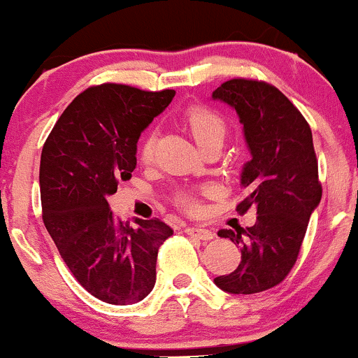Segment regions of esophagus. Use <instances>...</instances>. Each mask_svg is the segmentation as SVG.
Listing matches in <instances>:
<instances>
[{
  "mask_svg": "<svg viewBox=\"0 0 358 358\" xmlns=\"http://www.w3.org/2000/svg\"><path fill=\"white\" fill-rule=\"evenodd\" d=\"M185 232H187L188 236L196 237V239H200V241L213 239V234L208 231V229H203V227H187L185 229Z\"/></svg>",
  "mask_w": 358,
  "mask_h": 358,
  "instance_id": "obj_1",
  "label": "esophagus"
}]
</instances>
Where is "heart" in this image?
Listing matches in <instances>:
<instances>
[{
  "instance_id": "heart-1",
  "label": "heart",
  "mask_w": 358,
  "mask_h": 358,
  "mask_svg": "<svg viewBox=\"0 0 358 358\" xmlns=\"http://www.w3.org/2000/svg\"><path fill=\"white\" fill-rule=\"evenodd\" d=\"M183 122L202 150L212 145V143H222L225 133H227V126H225L224 119L215 110L205 108V106H190V108L185 110ZM155 146L156 134L155 131H150L141 141V146H139V158H141V162L150 163L153 159ZM176 202L185 208L196 207L195 196H193L192 192H180L176 195Z\"/></svg>"
}]
</instances>
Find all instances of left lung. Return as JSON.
<instances>
[{"mask_svg": "<svg viewBox=\"0 0 358 358\" xmlns=\"http://www.w3.org/2000/svg\"><path fill=\"white\" fill-rule=\"evenodd\" d=\"M213 99L239 114L250 162L241 185L248 196L237 205L256 208L252 227L222 229L241 245V262L231 274L213 279L222 291L254 294L285 279L296 262L311 213L322 200L310 124L281 90L262 80L231 79L217 87Z\"/></svg>", "mask_w": 358, "mask_h": 358, "instance_id": "obj_1", "label": "left lung"}]
</instances>
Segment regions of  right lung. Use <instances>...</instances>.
<instances>
[{
  "instance_id": "right-lung-1",
  "label": "right lung",
  "mask_w": 358,
  "mask_h": 358,
  "mask_svg": "<svg viewBox=\"0 0 358 358\" xmlns=\"http://www.w3.org/2000/svg\"><path fill=\"white\" fill-rule=\"evenodd\" d=\"M173 96L171 89L94 85L67 106L43 145L45 227L73 278L109 305H133L151 293L158 249L173 236L159 219L122 224L108 203L136 168L141 133Z\"/></svg>"
}]
</instances>
